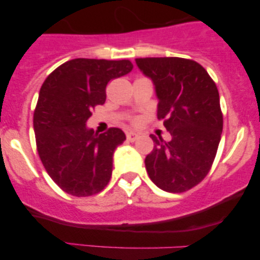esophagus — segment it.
<instances>
[{
    "label": "esophagus",
    "instance_id": "obj_1",
    "mask_svg": "<svg viewBox=\"0 0 260 260\" xmlns=\"http://www.w3.org/2000/svg\"><path fill=\"white\" fill-rule=\"evenodd\" d=\"M138 138H139V134L134 132H127V140H129V142H134V140H137Z\"/></svg>",
    "mask_w": 260,
    "mask_h": 260
}]
</instances>
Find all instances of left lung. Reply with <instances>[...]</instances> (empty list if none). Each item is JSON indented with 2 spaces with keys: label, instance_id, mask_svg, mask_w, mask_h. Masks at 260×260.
<instances>
[{
  "label": "left lung",
  "instance_id": "obj_1",
  "mask_svg": "<svg viewBox=\"0 0 260 260\" xmlns=\"http://www.w3.org/2000/svg\"><path fill=\"white\" fill-rule=\"evenodd\" d=\"M140 72L151 79L157 118L171 134L165 142L151 134L154 149L145 157L150 180L160 189L186 192L208 175L222 132L216 84L196 61L180 57L136 58Z\"/></svg>",
  "mask_w": 260,
  "mask_h": 260
}]
</instances>
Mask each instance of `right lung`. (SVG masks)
Wrapping results in <instances>:
<instances>
[{
	"mask_svg": "<svg viewBox=\"0 0 260 260\" xmlns=\"http://www.w3.org/2000/svg\"><path fill=\"white\" fill-rule=\"evenodd\" d=\"M132 70L128 59L74 58L41 85L34 112L38 153L50 177L68 194H96L109 183L113 153L126 134L120 128L95 133L86 121L95 106L105 103L107 83Z\"/></svg>",
	"mask_w": 260,
	"mask_h": 260,
	"instance_id": "1",
	"label": "right lung"
}]
</instances>
